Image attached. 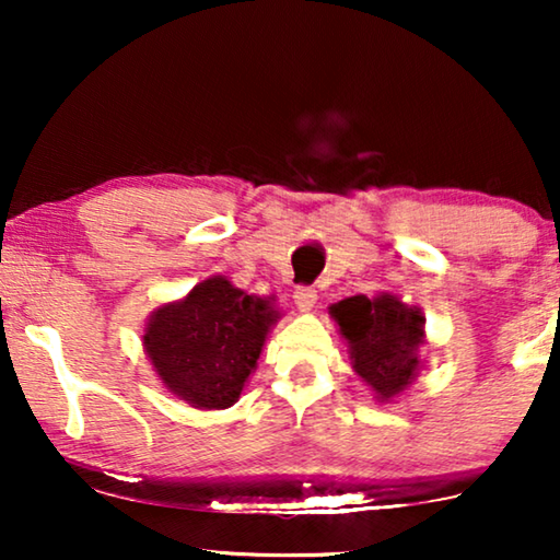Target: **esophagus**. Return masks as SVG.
Wrapping results in <instances>:
<instances>
[{
    "label": "esophagus",
    "mask_w": 560,
    "mask_h": 560,
    "mask_svg": "<svg viewBox=\"0 0 560 560\" xmlns=\"http://www.w3.org/2000/svg\"><path fill=\"white\" fill-rule=\"evenodd\" d=\"M295 305H298V311H311L313 305H316V301H318V290L316 288H311V285H301L295 290Z\"/></svg>",
    "instance_id": "esophagus-1"
}]
</instances>
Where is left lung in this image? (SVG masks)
<instances>
[{"instance_id": "1", "label": "left lung", "mask_w": 560, "mask_h": 560, "mask_svg": "<svg viewBox=\"0 0 560 560\" xmlns=\"http://www.w3.org/2000/svg\"><path fill=\"white\" fill-rule=\"evenodd\" d=\"M331 316L349 341L357 374L382 400L416 377L425 320L418 308H408L393 295H354L331 305Z\"/></svg>"}]
</instances>
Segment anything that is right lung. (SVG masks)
<instances>
[{
    "instance_id": "1",
    "label": "right lung",
    "mask_w": 560,
    "mask_h": 560,
    "mask_svg": "<svg viewBox=\"0 0 560 560\" xmlns=\"http://www.w3.org/2000/svg\"><path fill=\"white\" fill-rule=\"evenodd\" d=\"M275 320L278 313L262 298L209 278L150 318L144 349L173 395L221 410L240 400Z\"/></svg>"
}]
</instances>
